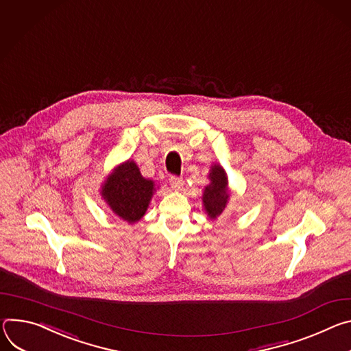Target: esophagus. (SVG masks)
<instances>
[{
  "label": "esophagus",
  "instance_id": "34e87169",
  "mask_svg": "<svg viewBox=\"0 0 351 351\" xmlns=\"http://www.w3.org/2000/svg\"><path fill=\"white\" fill-rule=\"evenodd\" d=\"M169 181H170V185H171L173 189H180V188L182 186V184H184L182 178H181V177H177V176H171V177L169 178Z\"/></svg>",
  "mask_w": 351,
  "mask_h": 351
}]
</instances>
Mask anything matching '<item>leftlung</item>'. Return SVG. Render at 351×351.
I'll list each match as a JSON object with an SVG mask.
<instances>
[{"instance_id":"left-lung-1","label":"left lung","mask_w":351,"mask_h":351,"mask_svg":"<svg viewBox=\"0 0 351 351\" xmlns=\"http://www.w3.org/2000/svg\"><path fill=\"white\" fill-rule=\"evenodd\" d=\"M210 184L204 191V205L210 219H216L226 208L227 193V176L220 166H213L209 174Z\"/></svg>"}]
</instances>
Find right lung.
Listing matches in <instances>:
<instances>
[{"label":"right lung","instance_id":"obj_1","mask_svg":"<svg viewBox=\"0 0 351 351\" xmlns=\"http://www.w3.org/2000/svg\"><path fill=\"white\" fill-rule=\"evenodd\" d=\"M153 189V181L143 178L138 166L128 160L107 178L103 197L115 215L134 223L145 215Z\"/></svg>","mask_w":351,"mask_h":351}]
</instances>
